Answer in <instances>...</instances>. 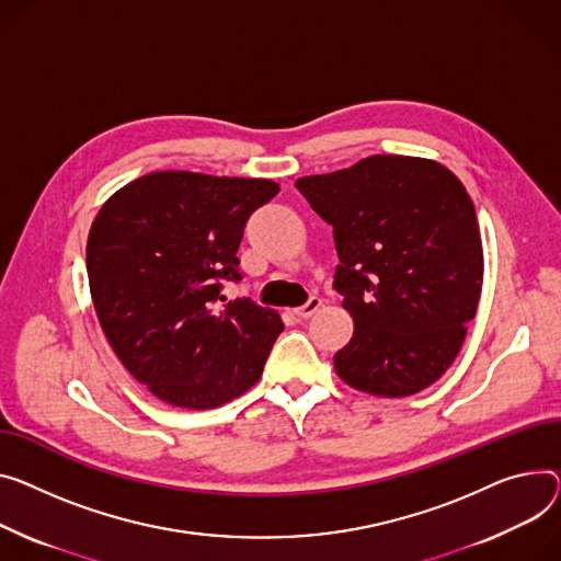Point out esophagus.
<instances>
[{
  "label": "esophagus",
  "instance_id": "1",
  "mask_svg": "<svg viewBox=\"0 0 561 561\" xmlns=\"http://www.w3.org/2000/svg\"><path fill=\"white\" fill-rule=\"evenodd\" d=\"M320 305H322L320 297L311 295L309 300H307L302 307H297V309H295V316H297V318H311V316H313V313L320 309Z\"/></svg>",
  "mask_w": 561,
  "mask_h": 561
}]
</instances>
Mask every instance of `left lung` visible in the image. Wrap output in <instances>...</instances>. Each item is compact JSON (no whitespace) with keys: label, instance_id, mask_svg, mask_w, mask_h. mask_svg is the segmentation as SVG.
I'll return each mask as SVG.
<instances>
[{"label":"left lung","instance_id":"left-lung-1","mask_svg":"<svg viewBox=\"0 0 561 561\" xmlns=\"http://www.w3.org/2000/svg\"><path fill=\"white\" fill-rule=\"evenodd\" d=\"M333 228V288L354 318L333 356L369 394L408 397L458 356L482 286V241L462 182L437 162L371 156L295 182Z\"/></svg>","mask_w":561,"mask_h":561}]
</instances>
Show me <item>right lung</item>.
I'll return each instance as SVG.
<instances>
[{"mask_svg":"<svg viewBox=\"0 0 561 561\" xmlns=\"http://www.w3.org/2000/svg\"><path fill=\"white\" fill-rule=\"evenodd\" d=\"M279 194L273 180L192 171L148 173L112 196L88 239V277L110 347L162 401L207 410L252 388L284 329L250 297L239 245L254 209Z\"/></svg>","mask_w":561,"mask_h":561,"instance_id":"1","label":"right lung"}]
</instances>
